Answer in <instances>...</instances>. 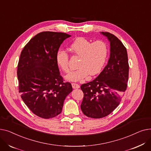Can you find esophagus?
<instances>
[{
	"label": "esophagus",
	"instance_id": "1",
	"mask_svg": "<svg viewBox=\"0 0 151 151\" xmlns=\"http://www.w3.org/2000/svg\"><path fill=\"white\" fill-rule=\"evenodd\" d=\"M71 86H72V88L73 89H78V88H80V85H79L78 84H76V83H71Z\"/></svg>",
	"mask_w": 151,
	"mask_h": 151
}]
</instances>
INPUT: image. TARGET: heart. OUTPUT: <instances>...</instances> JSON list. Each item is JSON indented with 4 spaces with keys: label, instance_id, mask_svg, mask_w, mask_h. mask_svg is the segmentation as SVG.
<instances>
[{
    "label": "heart",
    "instance_id": "obj_1",
    "mask_svg": "<svg viewBox=\"0 0 151 151\" xmlns=\"http://www.w3.org/2000/svg\"><path fill=\"white\" fill-rule=\"evenodd\" d=\"M70 48L80 59L78 62V68L67 75L69 81H77L91 76L99 73L106 62L108 48L103 41L98 40L91 42L84 37L75 39L70 46ZM56 62L60 68L65 73L70 71L69 67V56L67 52L59 50L56 53Z\"/></svg>",
    "mask_w": 151,
    "mask_h": 151
}]
</instances>
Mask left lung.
Listing matches in <instances>:
<instances>
[{
  "mask_svg": "<svg viewBox=\"0 0 151 151\" xmlns=\"http://www.w3.org/2000/svg\"><path fill=\"white\" fill-rule=\"evenodd\" d=\"M110 42L108 64L92 81L83 84L81 109L84 115L99 119L109 115L119 105L127 87L129 65L127 50L113 34L102 32Z\"/></svg>",
  "mask_w": 151,
  "mask_h": 151,
  "instance_id": "1",
  "label": "left lung"
}]
</instances>
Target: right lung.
Here are the masks:
<instances>
[{"mask_svg":"<svg viewBox=\"0 0 151 151\" xmlns=\"http://www.w3.org/2000/svg\"><path fill=\"white\" fill-rule=\"evenodd\" d=\"M71 37L65 33L42 32L34 36L22 50L17 76L19 92L34 114L43 119L59 114L72 86L60 74L56 53L63 40Z\"/></svg>","mask_w":151,"mask_h":151,"instance_id":"obj_1","label":"right lung"}]
</instances>
